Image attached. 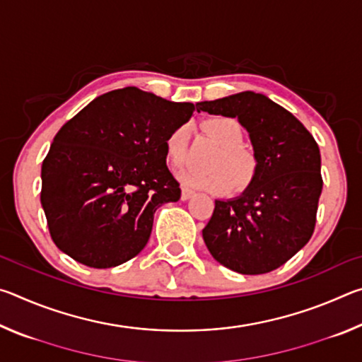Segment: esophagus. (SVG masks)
<instances>
[{
  "mask_svg": "<svg viewBox=\"0 0 362 362\" xmlns=\"http://www.w3.org/2000/svg\"><path fill=\"white\" fill-rule=\"evenodd\" d=\"M193 194H194L193 189H189V188H187V187H182V194H180V199H182V201H188L189 198H192Z\"/></svg>",
  "mask_w": 362,
  "mask_h": 362,
  "instance_id": "obj_1",
  "label": "esophagus"
}]
</instances>
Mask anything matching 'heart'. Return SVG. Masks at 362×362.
<instances>
[{
  "instance_id": "b5f03b06",
  "label": "heart",
  "mask_w": 362,
  "mask_h": 362,
  "mask_svg": "<svg viewBox=\"0 0 362 362\" xmlns=\"http://www.w3.org/2000/svg\"><path fill=\"white\" fill-rule=\"evenodd\" d=\"M203 129L222 146L214 159V170L187 169L179 175L183 185L211 192H225L231 187L246 188L255 179L259 159L255 153L244 146V127L230 116H214L203 122ZM189 129L187 124L177 126L166 139L164 155L173 168H180L187 161Z\"/></svg>"
}]
</instances>
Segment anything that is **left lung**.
Instances as JSON below:
<instances>
[{"mask_svg": "<svg viewBox=\"0 0 362 362\" xmlns=\"http://www.w3.org/2000/svg\"><path fill=\"white\" fill-rule=\"evenodd\" d=\"M238 118L259 159L255 179L235 199L216 201L203 238L214 259L241 274H263L310 241L322 192L321 153L291 112L252 90L196 103Z\"/></svg>", "mask_w": 362, "mask_h": 362, "instance_id": "8db88e82", "label": "left lung"}]
</instances>
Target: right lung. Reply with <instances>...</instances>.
<instances>
[{
	"instance_id": "right-lung-1",
	"label": "right lung",
	"mask_w": 362,
	"mask_h": 362,
	"mask_svg": "<svg viewBox=\"0 0 362 362\" xmlns=\"http://www.w3.org/2000/svg\"><path fill=\"white\" fill-rule=\"evenodd\" d=\"M193 110L129 86L97 97L60 127L42 161L41 206L62 252L112 268L146 246L158 207L180 199L164 144Z\"/></svg>"
}]
</instances>
